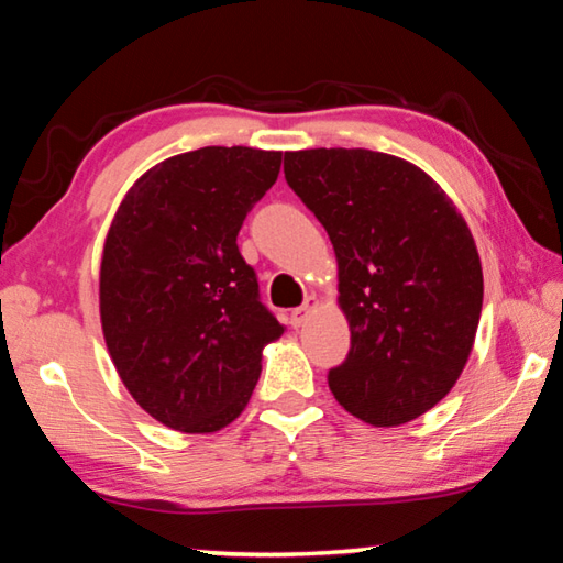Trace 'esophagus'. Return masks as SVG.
Instances as JSON below:
<instances>
[{
  "label": "esophagus",
  "mask_w": 563,
  "mask_h": 563,
  "mask_svg": "<svg viewBox=\"0 0 563 563\" xmlns=\"http://www.w3.org/2000/svg\"><path fill=\"white\" fill-rule=\"evenodd\" d=\"M316 305H318V300H316V298H308V300H305V302L300 305V308H295V310L290 312V325H292V328H300L302 322L308 320L310 310L316 308Z\"/></svg>",
  "instance_id": "34e87169"
}]
</instances>
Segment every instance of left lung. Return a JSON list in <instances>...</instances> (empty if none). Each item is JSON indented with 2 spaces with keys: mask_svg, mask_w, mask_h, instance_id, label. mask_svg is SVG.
<instances>
[{
  "mask_svg": "<svg viewBox=\"0 0 563 563\" xmlns=\"http://www.w3.org/2000/svg\"><path fill=\"white\" fill-rule=\"evenodd\" d=\"M285 180L325 228L340 268L350 352L328 383L375 427L424 415L454 387L479 325L474 238L434 180L367 148L285 154Z\"/></svg>",
  "mask_w": 563,
  "mask_h": 563,
  "instance_id": "8db88e82",
  "label": "left lung"
}]
</instances>
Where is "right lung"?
<instances>
[{"instance_id":"1","label":"right lung","mask_w":563,"mask_h":563,"mask_svg":"<svg viewBox=\"0 0 563 563\" xmlns=\"http://www.w3.org/2000/svg\"><path fill=\"white\" fill-rule=\"evenodd\" d=\"M280 151L206 146L123 198L101 258V328L131 397L170 430L231 424L283 335L238 231L280 174Z\"/></svg>"}]
</instances>
